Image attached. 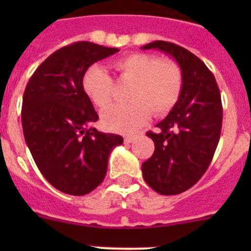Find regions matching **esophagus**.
Here are the masks:
<instances>
[{
    "mask_svg": "<svg viewBox=\"0 0 251 251\" xmlns=\"http://www.w3.org/2000/svg\"><path fill=\"white\" fill-rule=\"evenodd\" d=\"M137 139V136H124V142L126 143H132Z\"/></svg>",
    "mask_w": 251,
    "mask_h": 251,
    "instance_id": "1",
    "label": "esophagus"
}]
</instances>
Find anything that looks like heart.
Returning a JSON list of instances; mask_svg holds the SVG:
<instances>
[{
    "instance_id": "obj_1",
    "label": "heart",
    "mask_w": 251,
    "mask_h": 251,
    "mask_svg": "<svg viewBox=\"0 0 251 251\" xmlns=\"http://www.w3.org/2000/svg\"><path fill=\"white\" fill-rule=\"evenodd\" d=\"M113 68L123 80L130 81L127 93L130 100L103 112L101 121L106 129L132 133L147 121L151 110L154 115H163L176 105L182 90V72L172 60L134 52L115 60ZM81 86L88 99L100 109L112 101V77L101 66L86 69Z\"/></svg>"
}]
</instances>
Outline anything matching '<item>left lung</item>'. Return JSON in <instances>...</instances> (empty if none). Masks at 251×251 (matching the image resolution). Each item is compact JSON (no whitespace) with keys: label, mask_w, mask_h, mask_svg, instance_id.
<instances>
[{"label":"left lung","mask_w":251,"mask_h":251,"mask_svg":"<svg viewBox=\"0 0 251 251\" xmlns=\"http://www.w3.org/2000/svg\"><path fill=\"white\" fill-rule=\"evenodd\" d=\"M143 50L156 49L171 55L182 72V90L176 105L147 132L154 152L142 163L147 185L161 195H178L191 188L208 168L223 126V104L215 76L196 55L167 41H153Z\"/></svg>","instance_id":"obj_1"}]
</instances>
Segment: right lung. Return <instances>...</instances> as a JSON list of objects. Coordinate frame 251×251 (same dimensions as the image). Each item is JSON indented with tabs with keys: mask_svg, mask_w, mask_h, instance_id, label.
Returning <instances> with one entry per match:
<instances>
[{
	"mask_svg": "<svg viewBox=\"0 0 251 251\" xmlns=\"http://www.w3.org/2000/svg\"><path fill=\"white\" fill-rule=\"evenodd\" d=\"M118 49L79 41L35 70L22 98L24 137L43 176L59 191L89 194L103 182L108 158L123 138L92 127L99 119L81 86L85 70Z\"/></svg>",
	"mask_w": 251,
	"mask_h": 251,
	"instance_id": "1",
	"label": "right lung"
}]
</instances>
